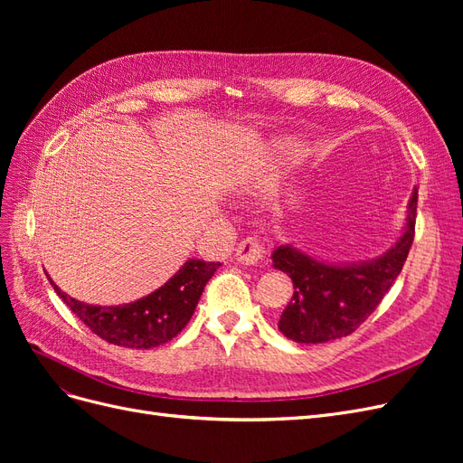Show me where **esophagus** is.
Segmentation results:
<instances>
[{"label":"esophagus","mask_w":463,"mask_h":463,"mask_svg":"<svg viewBox=\"0 0 463 463\" xmlns=\"http://www.w3.org/2000/svg\"><path fill=\"white\" fill-rule=\"evenodd\" d=\"M237 260L249 264V266H259L266 259V247L260 241L259 235H249L245 240L237 245Z\"/></svg>","instance_id":"1"}]
</instances>
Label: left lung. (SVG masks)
<instances>
[{"mask_svg":"<svg viewBox=\"0 0 463 463\" xmlns=\"http://www.w3.org/2000/svg\"><path fill=\"white\" fill-rule=\"evenodd\" d=\"M415 218L417 189L403 235L373 262L332 266L279 245L272 255L274 269L286 272L293 282V298L278 320L279 332L298 344H322L355 332L400 276L415 237Z\"/></svg>","mask_w":463,"mask_h":463,"instance_id":"8db88e82","label":"left lung"}]
</instances>
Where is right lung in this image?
I'll return each instance as SVG.
<instances>
[{
	"label": "right lung",
	"mask_w": 463,
	"mask_h": 463,
	"mask_svg": "<svg viewBox=\"0 0 463 463\" xmlns=\"http://www.w3.org/2000/svg\"><path fill=\"white\" fill-rule=\"evenodd\" d=\"M218 266L220 262L191 259L160 289L143 299L118 307L87 305L67 298L52 279L50 284L69 309L108 344L148 349L170 342L185 328L206 282L214 276Z\"/></svg>",
	"instance_id": "add662e5"
}]
</instances>
